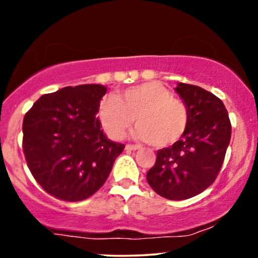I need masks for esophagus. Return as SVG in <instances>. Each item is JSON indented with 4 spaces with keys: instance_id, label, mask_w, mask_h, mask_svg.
<instances>
[{
    "instance_id": "esophagus-1",
    "label": "esophagus",
    "mask_w": 258,
    "mask_h": 258,
    "mask_svg": "<svg viewBox=\"0 0 258 258\" xmlns=\"http://www.w3.org/2000/svg\"><path fill=\"white\" fill-rule=\"evenodd\" d=\"M142 146L140 145H132V144H127L126 145V150L127 151H136V150H139Z\"/></svg>"
}]
</instances>
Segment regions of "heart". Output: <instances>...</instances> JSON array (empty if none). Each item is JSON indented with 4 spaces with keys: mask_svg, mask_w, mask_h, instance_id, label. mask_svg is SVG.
Listing matches in <instances>:
<instances>
[{
    "mask_svg": "<svg viewBox=\"0 0 258 258\" xmlns=\"http://www.w3.org/2000/svg\"><path fill=\"white\" fill-rule=\"evenodd\" d=\"M97 118L114 140L122 139L136 120L139 125L135 131L137 138L151 142L156 148H167L184 136L190 114L184 101L172 96L167 87L146 82L103 97Z\"/></svg>",
    "mask_w": 258,
    "mask_h": 258,
    "instance_id": "1",
    "label": "heart"
}]
</instances>
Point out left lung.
Returning <instances> with one entry per match:
<instances>
[{"mask_svg":"<svg viewBox=\"0 0 258 258\" xmlns=\"http://www.w3.org/2000/svg\"><path fill=\"white\" fill-rule=\"evenodd\" d=\"M176 91L189 108L184 136L157 151L146 174L153 190L168 200H185L216 181L231 139V121L223 101L198 86L178 83Z\"/></svg>","mask_w":258,"mask_h":258,"instance_id":"1","label":"left lung"}]
</instances>
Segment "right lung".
I'll return each instance as SVG.
<instances>
[{"label": "right lung", "instance_id": "add662e5", "mask_svg": "<svg viewBox=\"0 0 258 258\" xmlns=\"http://www.w3.org/2000/svg\"><path fill=\"white\" fill-rule=\"evenodd\" d=\"M100 84L65 87L45 94L25 114L22 150L41 188L58 200L76 202L105 183L125 145L110 142L96 118Z\"/></svg>", "mask_w": 258, "mask_h": 258}]
</instances>
